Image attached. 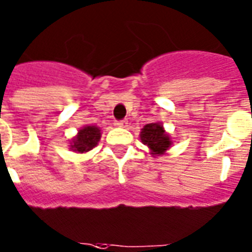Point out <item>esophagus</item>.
Segmentation results:
<instances>
[{
  "label": "esophagus",
  "mask_w": 252,
  "mask_h": 252,
  "mask_svg": "<svg viewBox=\"0 0 252 252\" xmlns=\"http://www.w3.org/2000/svg\"><path fill=\"white\" fill-rule=\"evenodd\" d=\"M117 124H118V126H120V128H126V126H128V120L126 119L119 120Z\"/></svg>",
  "instance_id": "34e87169"
}]
</instances>
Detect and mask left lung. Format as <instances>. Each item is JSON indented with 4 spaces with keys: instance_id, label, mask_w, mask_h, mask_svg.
Returning <instances> with one entry per match:
<instances>
[{
    "instance_id": "1",
    "label": "left lung",
    "mask_w": 252,
    "mask_h": 252,
    "mask_svg": "<svg viewBox=\"0 0 252 252\" xmlns=\"http://www.w3.org/2000/svg\"><path fill=\"white\" fill-rule=\"evenodd\" d=\"M142 143L148 146L152 155H163L171 147L172 141L170 135L165 132L163 126L159 123H150L144 126L141 130Z\"/></svg>"
}]
</instances>
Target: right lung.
I'll return each mask as SVG.
<instances>
[{
    "label": "right lung",
    "mask_w": 252,
    "mask_h": 252,
    "mask_svg": "<svg viewBox=\"0 0 252 252\" xmlns=\"http://www.w3.org/2000/svg\"><path fill=\"white\" fill-rule=\"evenodd\" d=\"M101 137V130L96 126H86L78 130L77 135L71 141V150L74 152H89L97 146Z\"/></svg>",
    "instance_id": "obj_1"
}]
</instances>
